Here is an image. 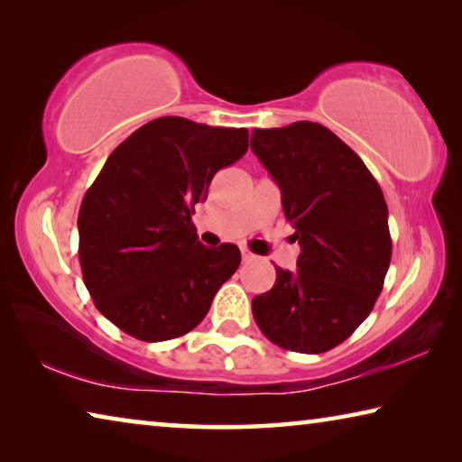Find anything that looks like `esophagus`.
I'll list each match as a JSON object with an SVG mask.
<instances>
[{"label": "esophagus", "mask_w": 462, "mask_h": 462, "mask_svg": "<svg viewBox=\"0 0 462 462\" xmlns=\"http://www.w3.org/2000/svg\"><path fill=\"white\" fill-rule=\"evenodd\" d=\"M254 259L253 253H248V250H242V263H250Z\"/></svg>", "instance_id": "esophagus-1"}]
</instances>
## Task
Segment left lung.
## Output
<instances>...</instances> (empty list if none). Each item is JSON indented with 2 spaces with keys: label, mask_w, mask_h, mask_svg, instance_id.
Instances as JSON below:
<instances>
[{
  "label": "left lung",
  "mask_w": 462,
  "mask_h": 462,
  "mask_svg": "<svg viewBox=\"0 0 462 462\" xmlns=\"http://www.w3.org/2000/svg\"><path fill=\"white\" fill-rule=\"evenodd\" d=\"M250 148L277 181L301 246L297 271L275 269L253 316L277 346L326 353L365 322L383 289L391 261L385 198L361 156L322 124L256 128Z\"/></svg>",
  "instance_id": "left-lung-1"
}]
</instances>
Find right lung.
Returning a JSON list of instances; mask_svg holds the SVG:
<instances>
[{"instance_id":"obj_1","label":"right lung","mask_w":462,"mask_h":462,"mask_svg":"<svg viewBox=\"0 0 462 462\" xmlns=\"http://www.w3.org/2000/svg\"><path fill=\"white\" fill-rule=\"evenodd\" d=\"M246 151V128L165 116L107 156L77 217L79 263L96 308L122 332L173 340L206 318L240 250L203 246L191 216L217 171Z\"/></svg>"}]
</instances>
